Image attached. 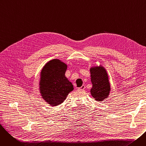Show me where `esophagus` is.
I'll use <instances>...</instances> for the list:
<instances>
[{"label": "esophagus", "instance_id": "esophagus-1", "mask_svg": "<svg viewBox=\"0 0 146 146\" xmlns=\"http://www.w3.org/2000/svg\"><path fill=\"white\" fill-rule=\"evenodd\" d=\"M85 85H82L81 87L79 88L78 89L80 90H83L84 89H85Z\"/></svg>", "mask_w": 146, "mask_h": 146}]
</instances>
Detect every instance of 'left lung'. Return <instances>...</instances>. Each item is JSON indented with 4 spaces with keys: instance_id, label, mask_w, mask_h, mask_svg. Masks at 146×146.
<instances>
[{
    "instance_id": "8db88e82",
    "label": "left lung",
    "mask_w": 146,
    "mask_h": 146,
    "mask_svg": "<svg viewBox=\"0 0 146 146\" xmlns=\"http://www.w3.org/2000/svg\"><path fill=\"white\" fill-rule=\"evenodd\" d=\"M91 82L92 88L90 90L91 95L98 101H102L108 96L110 85L108 76L105 69L101 67L90 68Z\"/></svg>"
}]
</instances>
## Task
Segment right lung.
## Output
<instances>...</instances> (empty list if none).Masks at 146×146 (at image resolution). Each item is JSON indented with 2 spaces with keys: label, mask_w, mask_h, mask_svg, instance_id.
<instances>
[{
  "label": "right lung",
  "mask_w": 146,
  "mask_h": 146,
  "mask_svg": "<svg viewBox=\"0 0 146 146\" xmlns=\"http://www.w3.org/2000/svg\"><path fill=\"white\" fill-rule=\"evenodd\" d=\"M67 66L59 60H52L41 72L40 90L42 98L51 106L63 103L73 86L65 76Z\"/></svg>",
  "instance_id": "right-lung-1"
}]
</instances>
